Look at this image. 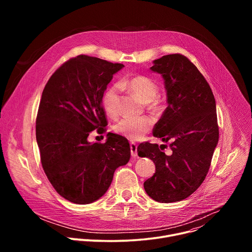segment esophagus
<instances>
[{
    "mask_svg": "<svg viewBox=\"0 0 252 252\" xmlns=\"http://www.w3.org/2000/svg\"><path fill=\"white\" fill-rule=\"evenodd\" d=\"M130 154L132 158L137 157V145L134 142H130Z\"/></svg>",
    "mask_w": 252,
    "mask_h": 252,
    "instance_id": "1",
    "label": "esophagus"
}]
</instances>
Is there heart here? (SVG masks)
I'll use <instances>...</instances> for the list:
<instances>
[{
  "label": "heart",
  "mask_w": 252,
  "mask_h": 252,
  "mask_svg": "<svg viewBox=\"0 0 252 252\" xmlns=\"http://www.w3.org/2000/svg\"><path fill=\"white\" fill-rule=\"evenodd\" d=\"M122 89L127 90L139 97L143 102L150 103L153 110H158L160 104L157 99L158 93L156 82L147 76L136 75L126 78L120 82ZM120 88L117 85L107 87L103 92L101 102L106 115L111 118H117L120 113ZM153 126V120L149 117L125 118L115 126L116 133L123 135L130 140H138L148 133Z\"/></svg>",
  "instance_id": "heart-1"
}]
</instances>
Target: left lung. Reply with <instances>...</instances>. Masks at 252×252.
I'll return each mask as SVG.
<instances>
[{"label":"left lung","mask_w":252,"mask_h":252,"mask_svg":"<svg viewBox=\"0 0 252 252\" xmlns=\"http://www.w3.org/2000/svg\"><path fill=\"white\" fill-rule=\"evenodd\" d=\"M151 69L162 76L168 104L153 134L169 142L171 155L162 152L166 145L140 143L138 157L149 158L156 164L155 174L143 188L156 201H181L203 183L218 146L215 98L198 68L184 55L155 60Z\"/></svg>","instance_id":"obj_1"}]
</instances>
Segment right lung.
Listing matches in <instances>:
<instances>
[{
  "mask_svg": "<svg viewBox=\"0 0 252 252\" xmlns=\"http://www.w3.org/2000/svg\"><path fill=\"white\" fill-rule=\"evenodd\" d=\"M124 66L81 55L63 63L43 91L35 121L41 162L56 191L70 202L97 200L115 170L129 160V143L122 135L109 132L104 143L88 141L91 131H105L101 97Z\"/></svg>",
  "mask_w": 252,
  "mask_h": 252,
  "instance_id": "right-lung-1",
  "label": "right lung"
}]
</instances>
